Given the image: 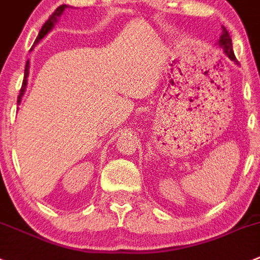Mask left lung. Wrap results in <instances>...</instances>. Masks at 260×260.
Masks as SVG:
<instances>
[{
    "label": "left lung",
    "instance_id": "obj_1",
    "mask_svg": "<svg viewBox=\"0 0 260 260\" xmlns=\"http://www.w3.org/2000/svg\"><path fill=\"white\" fill-rule=\"evenodd\" d=\"M218 46L223 49V53L226 54L227 57L230 58L231 61H234L236 65H239V61L236 60L235 57V53H234V49H232V41H231V37H230L229 31L224 26H222V34L218 39Z\"/></svg>",
    "mask_w": 260,
    "mask_h": 260
}]
</instances>
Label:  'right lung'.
I'll return each instance as SVG.
<instances>
[{
    "mask_svg": "<svg viewBox=\"0 0 260 260\" xmlns=\"http://www.w3.org/2000/svg\"><path fill=\"white\" fill-rule=\"evenodd\" d=\"M66 9H69V5H61V6L58 7V9L56 10V11H54L53 14L51 15V17H49L48 20H47L46 23H44V25L42 26L41 31H39L38 37H37L36 42H34L33 47H31V48H30V51H33V48H34V47H36L37 44H38L39 42H41V39H43L44 37H46L47 34H48L49 31L52 30V29H53L54 24L57 23V21H58V19H60V16H61V15L63 14V11H65ZM29 68H30V66H29V60H28V61H26V65H25V71H24V80H23V85H21V89H20V94H19V100H17V105H20V102H21V98H23L24 93H25L26 85H28Z\"/></svg>",
    "mask_w": 260,
    "mask_h": 260,
    "instance_id": "obj_1",
    "label": "right lung"
}]
</instances>
